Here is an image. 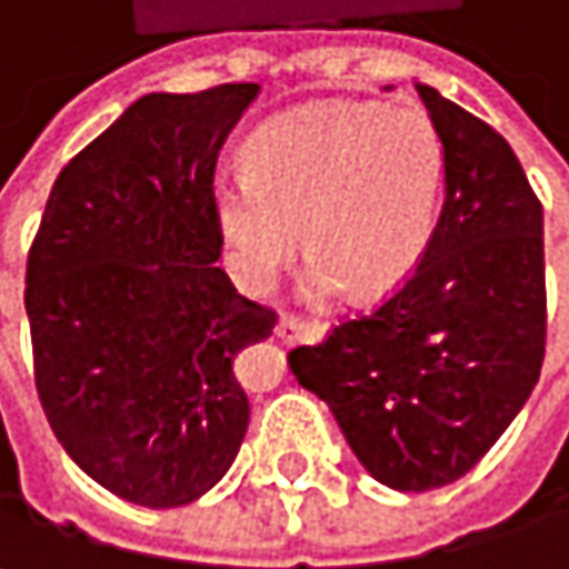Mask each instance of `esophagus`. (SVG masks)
<instances>
[{"label":"esophagus","instance_id":"esophagus-1","mask_svg":"<svg viewBox=\"0 0 569 569\" xmlns=\"http://www.w3.org/2000/svg\"><path fill=\"white\" fill-rule=\"evenodd\" d=\"M322 332H326L322 322H316V319H299V316H292V312H283L280 322H277V336L283 339L286 346L302 342V339H319Z\"/></svg>","mask_w":569,"mask_h":569}]
</instances>
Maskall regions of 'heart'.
<instances>
[{"instance_id":"heart-1","label":"heart","mask_w":569,"mask_h":569,"mask_svg":"<svg viewBox=\"0 0 569 569\" xmlns=\"http://www.w3.org/2000/svg\"><path fill=\"white\" fill-rule=\"evenodd\" d=\"M445 190V144L418 104L329 101L263 124L247 177H220L213 207L243 286L267 289L309 250V292L382 296L421 263Z\"/></svg>"}]
</instances>
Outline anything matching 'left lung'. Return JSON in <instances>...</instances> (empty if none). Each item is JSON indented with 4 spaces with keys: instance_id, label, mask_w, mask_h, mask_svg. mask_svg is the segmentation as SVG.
<instances>
[{
    "instance_id": "obj_1",
    "label": "left lung",
    "mask_w": 569,
    "mask_h": 569,
    "mask_svg": "<svg viewBox=\"0 0 569 569\" xmlns=\"http://www.w3.org/2000/svg\"><path fill=\"white\" fill-rule=\"evenodd\" d=\"M445 144V207L411 277L289 369L396 491L465 478L533 392L547 349L543 207L511 144L415 84Z\"/></svg>"
}]
</instances>
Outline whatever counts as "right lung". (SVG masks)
I'll list each match as a JSON object with an SVG mask.
<instances>
[{"label": "right lung", "instance_id": "right-lung-1", "mask_svg": "<svg viewBox=\"0 0 569 569\" xmlns=\"http://www.w3.org/2000/svg\"><path fill=\"white\" fill-rule=\"evenodd\" d=\"M260 84L144 94L56 177L26 267L36 389L71 461L111 495L180 508L233 465L237 352L277 312L217 267L213 171Z\"/></svg>", "mask_w": 569, "mask_h": 569}]
</instances>
